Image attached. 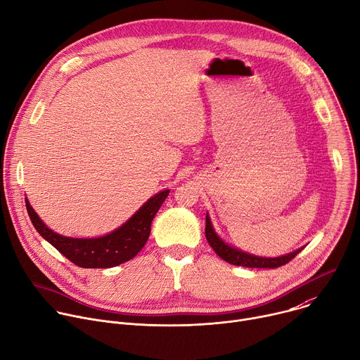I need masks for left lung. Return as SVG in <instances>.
<instances>
[{
    "instance_id": "obj_1",
    "label": "left lung",
    "mask_w": 360,
    "mask_h": 360,
    "mask_svg": "<svg viewBox=\"0 0 360 360\" xmlns=\"http://www.w3.org/2000/svg\"><path fill=\"white\" fill-rule=\"evenodd\" d=\"M205 237L208 244L212 247V250L222 258L226 263L240 266V267H248V269H277L284 264H287L288 261H291L294 257H296L302 250H297L294 252H290L283 257H276V258H266V257H255L243 251H238L237 248H233L228 244H225L214 231V228L211 225L210 217L207 215V222H205Z\"/></svg>"
}]
</instances>
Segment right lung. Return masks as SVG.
Returning a JSON list of instances; mask_svg holds the SVG:
<instances>
[{
	"instance_id": "right-lung-1",
	"label": "right lung",
	"mask_w": 360,
	"mask_h": 360,
	"mask_svg": "<svg viewBox=\"0 0 360 360\" xmlns=\"http://www.w3.org/2000/svg\"><path fill=\"white\" fill-rule=\"evenodd\" d=\"M169 191H162L152 197L132 218L116 231L101 238L63 237L43 224L39 215L25 201L27 212L39 234L58 250L73 264L83 269H109L132 259L146 244L150 234V224Z\"/></svg>"
}]
</instances>
